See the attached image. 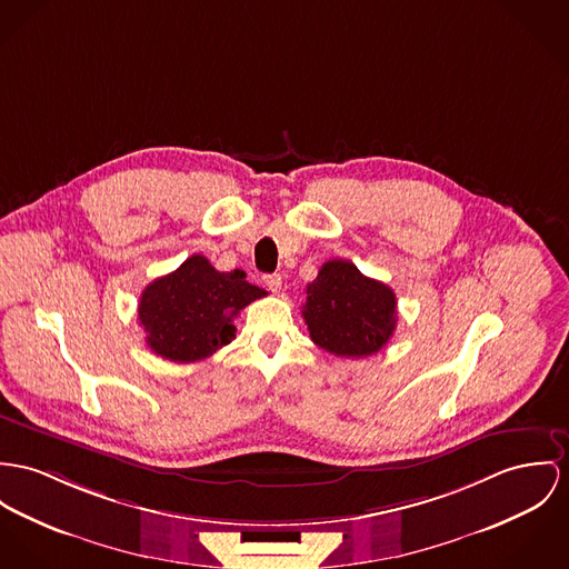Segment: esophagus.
Returning a JSON list of instances; mask_svg holds the SVG:
<instances>
[{"label": "esophagus", "mask_w": 569, "mask_h": 569, "mask_svg": "<svg viewBox=\"0 0 569 569\" xmlns=\"http://www.w3.org/2000/svg\"><path fill=\"white\" fill-rule=\"evenodd\" d=\"M263 281H266V286H268V290H272L274 295L281 290V274H266L263 277Z\"/></svg>", "instance_id": "esophagus-1"}]
</instances>
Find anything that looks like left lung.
<instances>
[{
	"label": "left lung",
	"mask_w": 569,
	"mask_h": 569,
	"mask_svg": "<svg viewBox=\"0 0 569 569\" xmlns=\"http://www.w3.org/2000/svg\"><path fill=\"white\" fill-rule=\"evenodd\" d=\"M313 345L338 357H368L383 349L396 329L392 288L359 272L347 260H329L307 286L303 306Z\"/></svg>",
	"instance_id": "8db88e82"
}]
</instances>
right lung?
Masks as SVG:
<instances>
[{
  "instance_id": "obj_1",
  "label": "right lung",
  "mask_w": 569,
  "mask_h": 569,
  "mask_svg": "<svg viewBox=\"0 0 569 569\" xmlns=\"http://www.w3.org/2000/svg\"><path fill=\"white\" fill-rule=\"evenodd\" d=\"M262 297L266 290L249 283L244 270L220 272L208 258L192 256L142 290L138 320L156 355L190 363L229 345L240 309Z\"/></svg>"
}]
</instances>
